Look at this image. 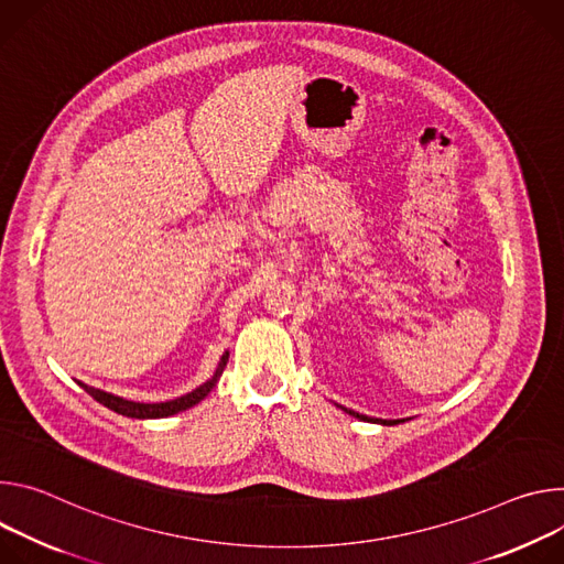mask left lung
Returning a JSON list of instances; mask_svg holds the SVG:
<instances>
[{
	"mask_svg": "<svg viewBox=\"0 0 564 564\" xmlns=\"http://www.w3.org/2000/svg\"><path fill=\"white\" fill-rule=\"evenodd\" d=\"M345 410V408H343ZM347 414H351V416H356V419H362V421H373V423H383V425H394V423H401V421H381V419H369V416H365V414H358V412H351V410H345Z\"/></svg>",
	"mask_w": 564,
	"mask_h": 564,
	"instance_id": "left-lung-1",
	"label": "left lung"
}]
</instances>
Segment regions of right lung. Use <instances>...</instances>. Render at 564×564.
<instances>
[{"instance_id":"right-lung-1","label":"right lung","mask_w":564,"mask_h":564,"mask_svg":"<svg viewBox=\"0 0 564 564\" xmlns=\"http://www.w3.org/2000/svg\"><path fill=\"white\" fill-rule=\"evenodd\" d=\"M226 360H228V354L221 358V362H219V367H217V371H215V377H213L208 383H204L202 388L193 390L191 394H185V397L174 399V401H165V403H134V401H124V399H120V397L100 392V390L89 388V386H85V383H80V388H83L91 399H96V401L102 403L105 408L113 410L116 414L132 416V419H163V416H172V414H176V412H183V410H187V408L197 405L199 401H204V399L210 394V390L217 386V381H219V377H221V371H224V367H226Z\"/></svg>"}]
</instances>
